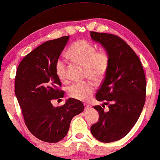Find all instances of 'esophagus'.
Listing matches in <instances>:
<instances>
[{"label": "esophagus", "mask_w": 160, "mask_h": 160, "mask_svg": "<svg viewBox=\"0 0 160 160\" xmlns=\"http://www.w3.org/2000/svg\"><path fill=\"white\" fill-rule=\"evenodd\" d=\"M85 110H89V109H91V106H90L89 104H84Z\"/></svg>", "instance_id": "esophagus-1"}]
</instances>
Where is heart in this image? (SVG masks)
Returning <instances> with one entry per match:
<instances>
[{
  "label": "heart",
  "instance_id": "obj_1",
  "mask_svg": "<svg viewBox=\"0 0 160 160\" xmlns=\"http://www.w3.org/2000/svg\"><path fill=\"white\" fill-rule=\"evenodd\" d=\"M71 61L84 66L85 76L94 82L102 79L107 72L110 56L105 50H97L87 40H79L72 44L68 51ZM55 73L60 81H67V66L63 60L58 59L55 63ZM94 92V85L91 82L74 83L67 89L71 98L86 101L90 99Z\"/></svg>",
  "mask_w": 160,
  "mask_h": 160
}]
</instances>
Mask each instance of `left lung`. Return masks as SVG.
<instances>
[{
	"label": "left lung",
	"mask_w": 160,
	"mask_h": 160,
	"mask_svg": "<svg viewBox=\"0 0 160 160\" xmlns=\"http://www.w3.org/2000/svg\"><path fill=\"white\" fill-rule=\"evenodd\" d=\"M90 35L110 56L95 97L102 102L94 107L99 121L91 126V132L99 142L110 143L123 138L137 122L145 103L147 82L139 58L126 42L112 34L90 32ZM105 105L108 111L103 108Z\"/></svg>",
	"instance_id": "1"
}]
</instances>
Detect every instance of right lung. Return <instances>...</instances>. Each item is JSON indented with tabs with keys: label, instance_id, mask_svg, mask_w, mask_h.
<instances>
[{
	"label": "right lung",
	"instance_id": "1",
	"mask_svg": "<svg viewBox=\"0 0 160 160\" xmlns=\"http://www.w3.org/2000/svg\"><path fill=\"white\" fill-rule=\"evenodd\" d=\"M68 39L65 36L42 44L23 58L16 74L15 94L25 124L35 137L48 143L63 139L73 118L84 110L82 102L73 98L61 107L51 103L63 97L55 63Z\"/></svg>",
	"mask_w": 160,
	"mask_h": 160
}]
</instances>
